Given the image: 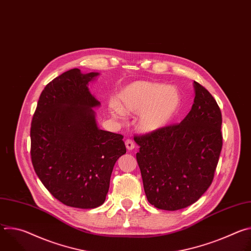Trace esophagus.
<instances>
[{"label": "esophagus", "instance_id": "34e87169", "mask_svg": "<svg viewBox=\"0 0 251 251\" xmlns=\"http://www.w3.org/2000/svg\"><path fill=\"white\" fill-rule=\"evenodd\" d=\"M125 146H126V148H127L128 151H132V150L135 148L134 142H133L132 140H130V139H127V140L125 141Z\"/></svg>", "mask_w": 251, "mask_h": 251}]
</instances>
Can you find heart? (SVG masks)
Here are the masks:
<instances>
[{
    "mask_svg": "<svg viewBox=\"0 0 251 251\" xmlns=\"http://www.w3.org/2000/svg\"><path fill=\"white\" fill-rule=\"evenodd\" d=\"M182 106V95L174 85L152 81H135L118 94V102H109V111L115 117L125 113L138 114L137 127L146 134L167 128L177 116Z\"/></svg>",
    "mask_w": 251,
    "mask_h": 251,
    "instance_id": "heart-1",
    "label": "heart"
}]
</instances>
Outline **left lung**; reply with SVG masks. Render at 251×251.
I'll return each mask as SVG.
<instances>
[{
  "mask_svg": "<svg viewBox=\"0 0 251 251\" xmlns=\"http://www.w3.org/2000/svg\"><path fill=\"white\" fill-rule=\"evenodd\" d=\"M194 88L192 109L180 124L134 138L147 200L160 209L177 210L196 202L210 186L221 155L220 107L197 81Z\"/></svg>",
  "mask_w": 251,
  "mask_h": 251,
  "instance_id": "obj_1",
  "label": "left lung"
}]
</instances>
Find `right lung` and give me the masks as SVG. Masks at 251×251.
I'll use <instances>...</instances> for the list:
<instances>
[{"instance_id":"obj_1","label":"right lung","mask_w":251,"mask_h":251,"mask_svg":"<svg viewBox=\"0 0 251 251\" xmlns=\"http://www.w3.org/2000/svg\"><path fill=\"white\" fill-rule=\"evenodd\" d=\"M98 73L74 68L43 90L30 128L31 162L48 191L63 204L100 206L116 161L126 153L123 136L99 129L100 102L88 84Z\"/></svg>"}]
</instances>
